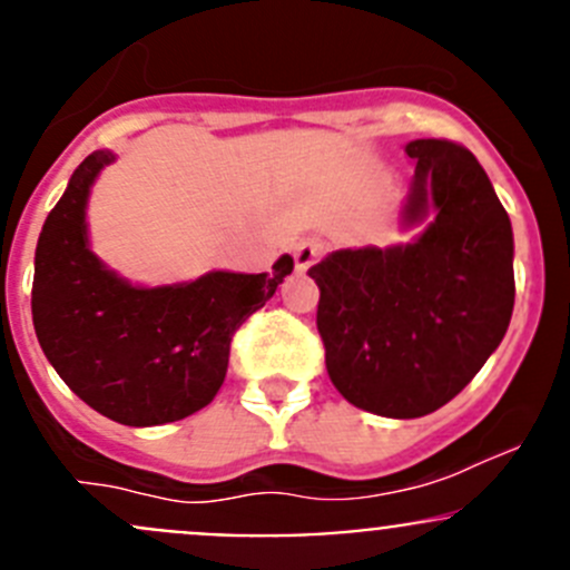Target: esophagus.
I'll return each instance as SVG.
<instances>
[{"label":"esophagus","mask_w":570,"mask_h":570,"mask_svg":"<svg viewBox=\"0 0 570 570\" xmlns=\"http://www.w3.org/2000/svg\"><path fill=\"white\" fill-rule=\"evenodd\" d=\"M325 253V243L320 237L303 239V243L295 245V269L297 273H306L314 262Z\"/></svg>","instance_id":"34e87169"}]
</instances>
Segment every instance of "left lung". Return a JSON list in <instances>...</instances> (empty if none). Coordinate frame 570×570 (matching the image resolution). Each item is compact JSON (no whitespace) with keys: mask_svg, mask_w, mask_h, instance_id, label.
Wrapping results in <instances>:
<instances>
[{"mask_svg":"<svg viewBox=\"0 0 570 570\" xmlns=\"http://www.w3.org/2000/svg\"><path fill=\"white\" fill-rule=\"evenodd\" d=\"M405 245L333 250L308 269L333 386L361 411L416 419L461 394L513 317V228L474 154L411 140Z\"/></svg>","mask_w":570,"mask_h":570,"instance_id":"obj_1","label":"left lung"}]
</instances>
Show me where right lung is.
Segmentation results:
<instances>
[{"instance_id": "add662e5", "label": "right lung", "mask_w": 570, "mask_h": 570, "mask_svg": "<svg viewBox=\"0 0 570 570\" xmlns=\"http://www.w3.org/2000/svg\"><path fill=\"white\" fill-rule=\"evenodd\" d=\"M115 154L94 151L68 178L36 248L32 322L57 375L101 416L129 428L178 422L215 400L232 336L292 273L212 269L195 281L140 286L109 269L88 239V200Z\"/></svg>"}]
</instances>
